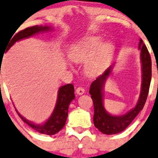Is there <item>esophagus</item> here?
Instances as JSON below:
<instances>
[{
    "label": "esophagus",
    "instance_id": "esophagus-1",
    "mask_svg": "<svg viewBox=\"0 0 158 158\" xmlns=\"http://www.w3.org/2000/svg\"><path fill=\"white\" fill-rule=\"evenodd\" d=\"M76 92L78 95H82V94L85 92V89H84V88H82V87H78V88L76 89Z\"/></svg>",
    "mask_w": 158,
    "mask_h": 158
}]
</instances>
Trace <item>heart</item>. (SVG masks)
Instances as JSON below:
<instances>
[{"label":"heart","instance_id":"obj_1","mask_svg":"<svg viewBox=\"0 0 158 158\" xmlns=\"http://www.w3.org/2000/svg\"><path fill=\"white\" fill-rule=\"evenodd\" d=\"M111 44L102 45V40L98 36H89L77 43L69 49L68 57L76 63H85V73L89 76H98L106 68L111 55Z\"/></svg>","mask_w":158,"mask_h":158}]
</instances>
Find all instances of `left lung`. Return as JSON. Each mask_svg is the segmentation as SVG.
<instances>
[{"instance_id":"8db88e82","label":"left lung","mask_w":158,"mask_h":158,"mask_svg":"<svg viewBox=\"0 0 158 158\" xmlns=\"http://www.w3.org/2000/svg\"><path fill=\"white\" fill-rule=\"evenodd\" d=\"M138 48L141 49L142 83L139 98L133 109L127 114L119 116L111 115L105 109L103 105V88L106 79L111 74L113 66L108 68L102 75L97 77L91 84L89 93L94 104V125L102 133L114 135L123 131L144 108L151 80V60L147 47L141 39H140Z\"/></svg>"}]
</instances>
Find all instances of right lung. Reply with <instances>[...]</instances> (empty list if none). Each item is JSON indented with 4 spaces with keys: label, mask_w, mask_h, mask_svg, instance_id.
<instances>
[{
    "label": "right lung",
    "mask_w": 158,
    "mask_h": 158,
    "mask_svg": "<svg viewBox=\"0 0 158 158\" xmlns=\"http://www.w3.org/2000/svg\"><path fill=\"white\" fill-rule=\"evenodd\" d=\"M51 28L48 26H33L26 28L23 30H20L18 33H15L14 36H13L12 39L10 40V41L9 40L10 43H9V44H7V47H6V52L17 41L20 40L22 39H25V38H28L33 35L40 33V32L48 31ZM73 99H75V94L74 86H73V84H67V85L60 87L58 91V98H57L55 109H54L49 118L43 125H36V124L27 120L25 118L20 115L17 109H15L19 116L21 118L22 120L25 123L27 124L30 127L34 129L35 131L41 134H44V135H53L60 131L64 127L68 117L69 106Z\"/></svg>",
    "instance_id": "obj_1"
}]
</instances>
